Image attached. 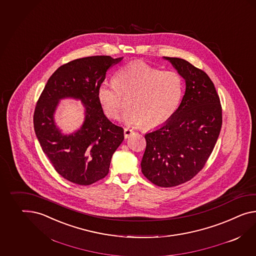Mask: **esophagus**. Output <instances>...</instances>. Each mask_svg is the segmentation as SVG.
<instances>
[{"label":"esophagus","instance_id":"1","mask_svg":"<svg viewBox=\"0 0 256 256\" xmlns=\"http://www.w3.org/2000/svg\"><path fill=\"white\" fill-rule=\"evenodd\" d=\"M134 134V131L129 128H124V138H128Z\"/></svg>","mask_w":256,"mask_h":256}]
</instances>
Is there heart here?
<instances>
[{
	"instance_id": "obj_1",
	"label": "heart",
	"mask_w": 256,
	"mask_h": 256,
	"mask_svg": "<svg viewBox=\"0 0 256 256\" xmlns=\"http://www.w3.org/2000/svg\"><path fill=\"white\" fill-rule=\"evenodd\" d=\"M183 96V80L172 70H162L144 61H134L118 70L114 82L99 86L98 98L108 118L124 110V98L131 96L122 120L132 126L154 129L170 120Z\"/></svg>"
}]
</instances>
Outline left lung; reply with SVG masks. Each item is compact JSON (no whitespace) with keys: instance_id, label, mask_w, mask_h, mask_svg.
<instances>
[{"instance_id":"8db88e82","label":"left lung","mask_w":256,"mask_h":256,"mask_svg":"<svg viewBox=\"0 0 256 256\" xmlns=\"http://www.w3.org/2000/svg\"><path fill=\"white\" fill-rule=\"evenodd\" d=\"M164 58L186 80V92L172 117L144 136L141 169L151 183L172 188L190 181L205 166L221 131L222 106L202 70L182 58Z\"/></svg>"}]
</instances>
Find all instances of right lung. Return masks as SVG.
I'll return each instance as SVG.
<instances>
[{
  "label": "right lung",
  "mask_w": 256,
  "mask_h": 256,
  "mask_svg": "<svg viewBox=\"0 0 256 256\" xmlns=\"http://www.w3.org/2000/svg\"><path fill=\"white\" fill-rule=\"evenodd\" d=\"M122 59L94 56L66 63L52 73L37 101L36 136L54 170L72 183L88 186L108 176L112 155L124 139V129L106 117L98 98L106 73ZM66 97L86 106L84 125L70 136L62 135L53 122L58 100Z\"/></svg>",
  "instance_id": "add662e5"
}]
</instances>
